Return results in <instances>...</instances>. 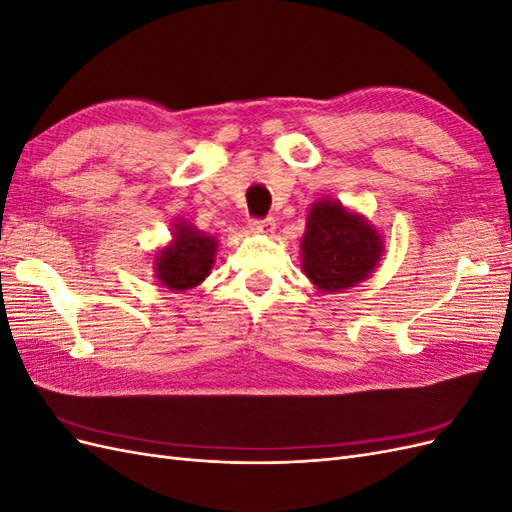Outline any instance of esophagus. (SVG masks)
<instances>
[{
	"instance_id": "obj_1",
	"label": "esophagus",
	"mask_w": 512,
	"mask_h": 512,
	"mask_svg": "<svg viewBox=\"0 0 512 512\" xmlns=\"http://www.w3.org/2000/svg\"><path fill=\"white\" fill-rule=\"evenodd\" d=\"M250 228L254 232H262V235H271V232L275 230V220L273 218H265V220H252Z\"/></svg>"
}]
</instances>
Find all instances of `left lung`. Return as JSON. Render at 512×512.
<instances>
[{
	"mask_svg": "<svg viewBox=\"0 0 512 512\" xmlns=\"http://www.w3.org/2000/svg\"><path fill=\"white\" fill-rule=\"evenodd\" d=\"M382 252L380 232L363 215L331 198H320L309 209L301 239V267L322 292L346 290L367 280Z\"/></svg>",
	"mask_w": 512,
	"mask_h": 512,
	"instance_id": "8db88e82",
	"label": "left lung"
}]
</instances>
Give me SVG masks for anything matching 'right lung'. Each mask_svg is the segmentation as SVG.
I'll return each instance as SVG.
<instances>
[{"instance_id": "right-lung-1", "label": "right lung", "mask_w": 512, "mask_h": 512, "mask_svg": "<svg viewBox=\"0 0 512 512\" xmlns=\"http://www.w3.org/2000/svg\"><path fill=\"white\" fill-rule=\"evenodd\" d=\"M218 239L205 235L196 226L179 220L173 241L156 256V277L168 290L196 288L211 273Z\"/></svg>"}]
</instances>
